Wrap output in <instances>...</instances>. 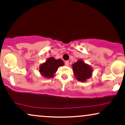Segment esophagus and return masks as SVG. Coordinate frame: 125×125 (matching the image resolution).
<instances>
[{"mask_svg":"<svg viewBox=\"0 0 125 125\" xmlns=\"http://www.w3.org/2000/svg\"><path fill=\"white\" fill-rule=\"evenodd\" d=\"M65 65L66 66H68L69 65V61H65Z\"/></svg>","mask_w":125,"mask_h":125,"instance_id":"34e87169","label":"esophagus"}]
</instances>
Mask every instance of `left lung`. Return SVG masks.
Returning a JSON list of instances; mask_svg holds the SVG:
<instances>
[{"instance_id":"obj_1","label":"left lung","mask_w":125,"mask_h":125,"mask_svg":"<svg viewBox=\"0 0 125 125\" xmlns=\"http://www.w3.org/2000/svg\"><path fill=\"white\" fill-rule=\"evenodd\" d=\"M72 67L75 76L79 81L84 82L87 79L90 78L92 75V68L82 60H78L72 64Z\"/></svg>"}]
</instances>
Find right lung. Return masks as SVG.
Masks as SVG:
<instances>
[{
  "label": "right lung",
  "mask_w": 125,
  "mask_h": 125,
  "mask_svg": "<svg viewBox=\"0 0 125 125\" xmlns=\"http://www.w3.org/2000/svg\"><path fill=\"white\" fill-rule=\"evenodd\" d=\"M62 65H64V62L61 60H55L54 58L50 57L46 60V62L41 65L39 72L44 77L53 78L54 73L57 71L58 68Z\"/></svg>",
  "instance_id": "1"
}]
</instances>
